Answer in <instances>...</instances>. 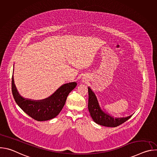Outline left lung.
Listing matches in <instances>:
<instances>
[{"label": "left lung", "instance_id": "1", "mask_svg": "<svg viewBox=\"0 0 157 157\" xmlns=\"http://www.w3.org/2000/svg\"><path fill=\"white\" fill-rule=\"evenodd\" d=\"M88 110L93 121L98 124L105 127H116L124 123L128 120L132 116L126 117L114 118L104 113L101 109L96 94L92 91V89L88 87Z\"/></svg>", "mask_w": 157, "mask_h": 157}]
</instances>
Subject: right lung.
<instances>
[{
    "mask_svg": "<svg viewBox=\"0 0 157 157\" xmlns=\"http://www.w3.org/2000/svg\"><path fill=\"white\" fill-rule=\"evenodd\" d=\"M76 85V82L64 84L49 98L33 101L25 99L19 94L13 75L12 78V91L16 103L27 115L37 121H48L56 117L64 105L67 97Z\"/></svg>",
    "mask_w": 157,
    "mask_h": 157,
    "instance_id": "obj_1",
    "label": "right lung"
}]
</instances>
